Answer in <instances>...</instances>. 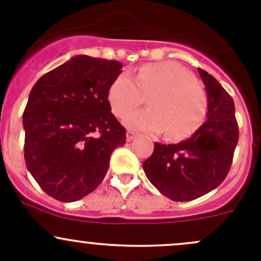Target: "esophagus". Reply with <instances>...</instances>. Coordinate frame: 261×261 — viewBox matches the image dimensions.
I'll use <instances>...</instances> for the list:
<instances>
[{
  "label": "esophagus",
  "mask_w": 261,
  "mask_h": 261,
  "mask_svg": "<svg viewBox=\"0 0 261 261\" xmlns=\"http://www.w3.org/2000/svg\"><path fill=\"white\" fill-rule=\"evenodd\" d=\"M136 136H138V133H135V131L128 130L127 134H126V139H127V141H133Z\"/></svg>",
  "instance_id": "obj_1"
}]
</instances>
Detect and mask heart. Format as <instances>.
<instances>
[{"label":"heart","mask_w":261,"mask_h":261,"mask_svg":"<svg viewBox=\"0 0 261 261\" xmlns=\"http://www.w3.org/2000/svg\"><path fill=\"white\" fill-rule=\"evenodd\" d=\"M145 96L150 109L126 116L130 127L154 134L165 130L170 139H183L198 130L206 117V91L179 63H149L134 78L121 73L107 92L110 107L118 117L140 106Z\"/></svg>","instance_id":"1"}]
</instances>
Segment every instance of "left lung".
I'll use <instances>...</instances> for the list:
<instances>
[{
  "instance_id": "left-lung-1",
  "label": "left lung",
  "mask_w": 261,
  "mask_h": 261,
  "mask_svg": "<svg viewBox=\"0 0 261 261\" xmlns=\"http://www.w3.org/2000/svg\"><path fill=\"white\" fill-rule=\"evenodd\" d=\"M198 73L208 98L206 122L181 143H155L143 163L150 183L173 201H192L217 188L227 177L239 141L232 97L206 70L198 68Z\"/></svg>"
}]
</instances>
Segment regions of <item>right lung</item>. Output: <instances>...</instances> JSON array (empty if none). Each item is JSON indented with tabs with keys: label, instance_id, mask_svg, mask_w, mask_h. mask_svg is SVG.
<instances>
[{
	"label": "right lung",
	"instance_id": "add662e5",
	"mask_svg": "<svg viewBox=\"0 0 261 261\" xmlns=\"http://www.w3.org/2000/svg\"><path fill=\"white\" fill-rule=\"evenodd\" d=\"M122 63L77 55L39 78L22 115L26 168L53 198L74 202L93 192L126 130L107 92Z\"/></svg>",
	"mask_w": 261,
	"mask_h": 261
}]
</instances>
